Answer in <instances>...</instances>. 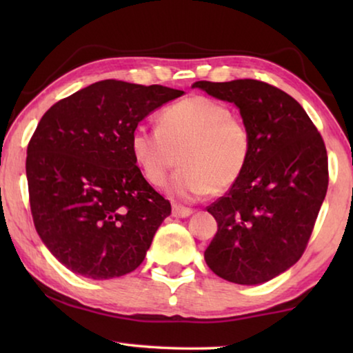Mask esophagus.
Segmentation results:
<instances>
[{"label": "esophagus", "mask_w": 353, "mask_h": 353, "mask_svg": "<svg viewBox=\"0 0 353 353\" xmlns=\"http://www.w3.org/2000/svg\"><path fill=\"white\" fill-rule=\"evenodd\" d=\"M193 213V210L188 207H182V205H172V216L174 218H187Z\"/></svg>", "instance_id": "esophagus-1"}]
</instances>
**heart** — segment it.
I'll return each instance as SVG.
<instances>
[{
  "mask_svg": "<svg viewBox=\"0 0 353 353\" xmlns=\"http://www.w3.org/2000/svg\"><path fill=\"white\" fill-rule=\"evenodd\" d=\"M130 151L149 183L160 187L177 162L182 165L166 191L181 201L230 188L250 157V134L229 107L204 97L185 98L160 113L159 128L139 124Z\"/></svg>",
  "mask_w": 353,
  "mask_h": 353,
  "instance_id": "1",
  "label": "heart"
}]
</instances>
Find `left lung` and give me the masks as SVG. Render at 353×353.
Wrapping results in <instances>:
<instances>
[{
    "label": "left lung",
    "instance_id": "obj_1",
    "mask_svg": "<svg viewBox=\"0 0 353 353\" xmlns=\"http://www.w3.org/2000/svg\"><path fill=\"white\" fill-rule=\"evenodd\" d=\"M193 87L234 103L250 134L246 170L207 207L218 232L205 261L232 283L268 282L301 259L312 236L328 187L324 140L302 105L270 83L199 81Z\"/></svg>",
    "mask_w": 353,
    "mask_h": 353
}]
</instances>
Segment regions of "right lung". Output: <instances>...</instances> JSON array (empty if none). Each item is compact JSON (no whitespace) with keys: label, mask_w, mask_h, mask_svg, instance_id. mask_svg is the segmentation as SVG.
<instances>
[{"label":"right lung","mask_w":353,"mask_h":353,"mask_svg":"<svg viewBox=\"0 0 353 353\" xmlns=\"http://www.w3.org/2000/svg\"><path fill=\"white\" fill-rule=\"evenodd\" d=\"M182 94L105 79L41 117L28 145L29 204L41 241L70 271L104 280L145 260L171 204L143 177L130 135L143 118Z\"/></svg>","instance_id":"right-lung-1"}]
</instances>
